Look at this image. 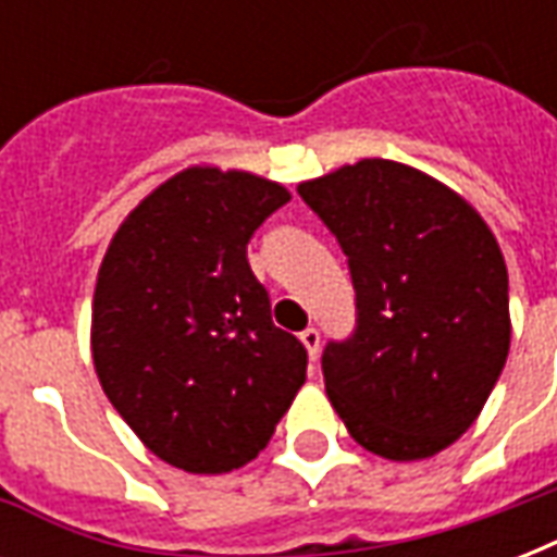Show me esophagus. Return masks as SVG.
Masks as SVG:
<instances>
[{"label": "esophagus", "mask_w": 557, "mask_h": 557, "mask_svg": "<svg viewBox=\"0 0 557 557\" xmlns=\"http://www.w3.org/2000/svg\"><path fill=\"white\" fill-rule=\"evenodd\" d=\"M301 343H304V349H307V355H310V361H315V358H319V349H322V337H319V331H315V327L301 331Z\"/></svg>", "instance_id": "1"}]
</instances>
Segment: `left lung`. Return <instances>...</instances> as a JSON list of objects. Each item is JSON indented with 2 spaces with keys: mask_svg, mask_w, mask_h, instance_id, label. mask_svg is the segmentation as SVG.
<instances>
[{
  "mask_svg": "<svg viewBox=\"0 0 557 557\" xmlns=\"http://www.w3.org/2000/svg\"><path fill=\"white\" fill-rule=\"evenodd\" d=\"M349 256L358 327L327 343L331 406L394 462L442 454L486 406L510 351L507 265L478 208L409 163L363 158L298 184Z\"/></svg>",
  "mask_w": 557,
  "mask_h": 557,
  "instance_id": "1",
  "label": "left lung"
}]
</instances>
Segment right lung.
Masks as SVG:
<instances>
[{
	"label": "right lung",
	"mask_w": 557,
	"mask_h": 557,
	"mask_svg": "<svg viewBox=\"0 0 557 557\" xmlns=\"http://www.w3.org/2000/svg\"><path fill=\"white\" fill-rule=\"evenodd\" d=\"M283 184L194 163L115 230L91 298L103 394L166 466L223 474L265 450L307 382V351L271 322L247 242Z\"/></svg>",
	"instance_id": "add662e5"
}]
</instances>
